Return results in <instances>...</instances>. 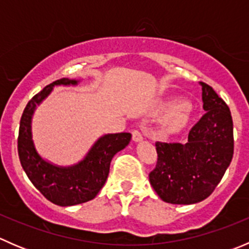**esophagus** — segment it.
Instances as JSON below:
<instances>
[{
	"instance_id": "obj_1",
	"label": "esophagus",
	"mask_w": 249,
	"mask_h": 249,
	"mask_svg": "<svg viewBox=\"0 0 249 249\" xmlns=\"http://www.w3.org/2000/svg\"><path fill=\"white\" fill-rule=\"evenodd\" d=\"M132 140H134V142H141L143 140V135L139 130H134L132 131Z\"/></svg>"
}]
</instances>
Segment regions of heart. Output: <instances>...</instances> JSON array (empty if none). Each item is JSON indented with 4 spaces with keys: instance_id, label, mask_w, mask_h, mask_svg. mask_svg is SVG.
<instances>
[{
    "instance_id": "obj_1",
    "label": "heart",
    "mask_w": 249,
    "mask_h": 249,
    "mask_svg": "<svg viewBox=\"0 0 249 249\" xmlns=\"http://www.w3.org/2000/svg\"><path fill=\"white\" fill-rule=\"evenodd\" d=\"M167 112L164 117V127L170 134H176L187 126L190 113L188 107L180 101H173L167 106Z\"/></svg>"
}]
</instances>
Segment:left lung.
<instances>
[{
	"label": "left lung",
	"instance_id": "obj_1",
	"mask_svg": "<svg viewBox=\"0 0 249 249\" xmlns=\"http://www.w3.org/2000/svg\"><path fill=\"white\" fill-rule=\"evenodd\" d=\"M200 85L206 113L192 127L187 143H155L158 162L149 182L162 201L173 205H192L210 196L232 159L229 107L212 87Z\"/></svg>",
	"mask_w": 249,
	"mask_h": 249
}]
</instances>
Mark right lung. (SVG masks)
I'll use <instances>...</instances> for the list:
<instances>
[{
	"mask_svg": "<svg viewBox=\"0 0 249 249\" xmlns=\"http://www.w3.org/2000/svg\"><path fill=\"white\" fill-rule=\"evenodd\" d=\"M79 80L62 78L47 85L25 107L20 119L18 154L20 164L32 184L46 199L57 206H73L90 201L106 183L113 157L131 140L129 132L107 134L92 144L88 154L71 166H57L44 160L32 140V115L56 85H77Z\"/></svg>",
	"mask_w": 249,
	"mask_h": 249,
	"instance_id": "add662e5",
	"label": "right lung"
}]
</instances>
